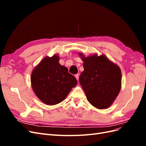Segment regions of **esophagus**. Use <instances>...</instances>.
Here are the masks:
<instances>
[{
  "label": "esophagus",
  "mask_w": 146,
  "mask_h": 146,
  "mask_svg": "<svg viewBox=\"0 0 146 146\" xmlns=\"http://www.w3.org/2000/svg\"><path fill=\"white\" fill-rule=\"evenodd\" d=\"M75 77H76V79L77 80V81H78V78H79V75L78 74H76L75 75Z\"/></svg>",
  "instance_id": "34e87169"
}]
</instances>
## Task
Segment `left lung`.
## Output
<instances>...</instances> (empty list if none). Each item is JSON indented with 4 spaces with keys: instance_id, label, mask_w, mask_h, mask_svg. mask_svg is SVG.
Returning <instances> with one entry per match:
<instances>
[{
    "instance_id": "1",
    "label": "left lung",
    "mask_w": 146,
    "mask_h": 146,
    "mask_svg": "<svg viewBox=\"0 0 146 146\" xmlns=\"http://www.w3.org/2000/svg\"><path fill=\"white\" fill-rule=\"evenodd\" d=\"M79 55L84 62L79 82L87 100L97 108H108L121 90L120 68L104 55L85 57Z\"/></svg>"
}]
</instances>
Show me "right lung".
I'll list each match as a JSON object with an SVG mask.
<instances>
[{
  "label": "right lung",
  "instance_id": "obj_1",
  "mask_svg": "<svg viewBox=\"0 0 146 146\" xmlns=\"http://www.w3.org/2000/svg\"><path fill=\"white\" fill-rule=\"evenodd\" d=\"M31 83L35 94L42 102L53 105L62 102L76 86V77L59 63L57 55L46 57L34 69Z\"/></svg>",
  "mask_w": 146,
  "mask_h": 146
}]
</instances>
